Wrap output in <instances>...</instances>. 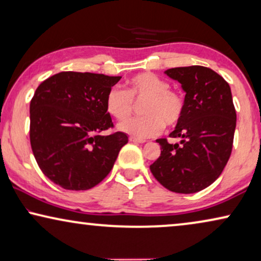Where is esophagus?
<instances>
[{
    "instance_id": "esophagus-1",
    "label": "esophagus",
    "mask_w": 261,
    "mask_h": 261,
    "mask_svg": "<svg viewBox=\"0 0 261 261\" xmlns=\"http://www.w3.org/2000/svg\"><path fill=\"white\" fill-rule=\"evenodd\" d=\"M129 140L132 142H138V144H144V142H146L145 139H140V138H134V137H130Z\"/></svg>"
}]
</instances>
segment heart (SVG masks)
Returning a JSON list of instances; mask_svg holds the SVG:
<instances>
[{"label": "heart", "instance_id": "1", "mask_svg": "<svg viewBox=\"0 0 261 261\" xmlns=\"http://www.w3.org/2000/svg\"><path fill=\"white\" fill-rule=\"evenodd\" d=\"M135 101H144L145 116L123 121L119 129L137 138L159 134L164 127H176L185 114V98L181 92L170 89L169 83L154 73L144 72L128 81V90L113 87L106 96V108L116 120H126L134 110Z\"/></svg>", "mask_w": 261, "mask_h": 261}]
</instances>
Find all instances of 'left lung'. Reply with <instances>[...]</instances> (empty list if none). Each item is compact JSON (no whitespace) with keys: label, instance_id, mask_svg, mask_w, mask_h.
<instances>
[{"label":"left lung","instance_id":"obj_1","mask_svg":"<svg viewBox=\"0 0 261 261\" xmlns=\"http://www.w3.org/2000/svg\"><path fill=\"white\" fill-rule=\"evenodd\" d=\"M185 91V114L170 138L158 139L162 153L149 166L156 180L177 194H194L213 184L229 159L237 113L229 84L209 67L192 65L165 71Z\"/></svg>","mask_w":261,"mask_h":261}]
</instances>
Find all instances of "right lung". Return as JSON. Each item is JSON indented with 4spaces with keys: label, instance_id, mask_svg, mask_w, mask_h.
Returning a JSON list of instances; mask_svg holds the SVG:
<instances>
[{
    "label": "right lung",
    "instance_id": "obj_1",
    "mask_svg": "<svg viewBox=\"0 0 261 261\" xmlns=\"http://www.w3.org/2000/svg\"><path fill=\"white\" fill-rule=\"evenodd\" d=\"M120 76L65 71L37 88L30 106L32 151L42 173L66 190H88L112 171L127 134L113 128L106 96Z\"/></svg>",
    "mask_w": 261,
    "mask_h": 261
}]
</instances>
